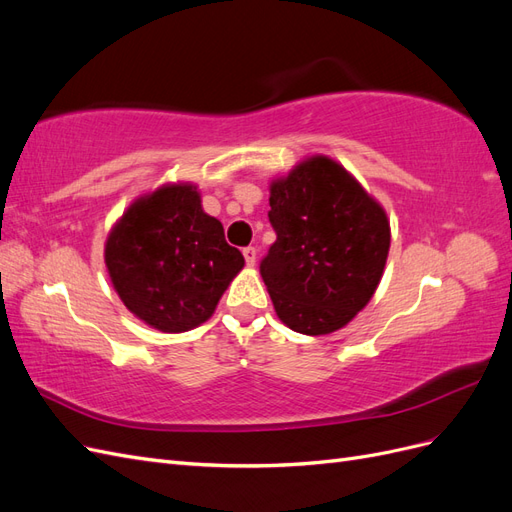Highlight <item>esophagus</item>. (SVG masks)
Listing matches in <instances>:
<instances>
[{
    "label": "esophagus",
    "instance_id": "esophagus-1",
    "mask_svg": "<svg viewBox=\"0 0 512 512\" xmlns=\"http://www.w3.org/2000/svg\"><path fill=\"white\" fill-rule=\"evenodd\" d=\"M243 256H245L247 267H254V265H256V258H258L256 247H245V250H243Z\"/></svg>",
    "mask_w": 512,
    "mask_h": 512
}]
</instances>
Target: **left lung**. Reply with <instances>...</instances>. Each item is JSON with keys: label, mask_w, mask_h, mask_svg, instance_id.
I'll list each match as a JSON object with an SVG mask.
<instances>
[{"label": "left lung", "mask_w": 512, "mask_h": 512, "mask_svg": "<svg viewBox=\"0 0 512 512\" xmlns=\"http://www.w3.org/2000/svg\"><path fill=\"white\" fill-rule=\"evenodd\" d=\"M275 243L260 262L275 314L303 335H329L382 280L391 224L378 200L329 156H309L269 185Z\"/></svg>", "instance_id": "left-lung-1"}]
</instances>
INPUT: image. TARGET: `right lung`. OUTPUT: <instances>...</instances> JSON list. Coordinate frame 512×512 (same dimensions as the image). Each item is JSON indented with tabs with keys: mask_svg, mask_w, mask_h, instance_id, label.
Wrapping results in <instances>:
<instances>
[{
	"mask_svg": "<svg viewBox=\"0 0 512 512\" xmlns=\"http://www.w3.org/2000/svg\"><path fill=\"white\" fill-rule=\"evenodd\" d=\"M104 262L123 305L162 333L207 322L245 265L190 181L138 196L108 232Z\"/></svg>",
	"mask_w": 512,
	"mask_h": 512,
	"instance_id": "obj_1",
	"label": "right lung"
}]
</instances>
